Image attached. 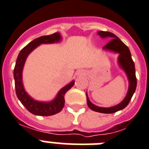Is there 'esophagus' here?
Masks as SVG:
<instances>
[{"mask_svg":"<svg viewBox=\"0 0 149 149\" xmlns=\"http://www.w3.org/2000/svg\"><path fill=\"white\" fill-rule=\"evenodd\" d=\"M82 75H85V73L83 72L82 70H79V71H77V73H76V76H82Z\"/></svg>","mask_w":149,"mask_h":149,"instance_id":"obj_1","label":"esophagus"}]
</instances>
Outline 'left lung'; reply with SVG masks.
Returning a JSON list of instances; mask_svg holds the SVG:
<instances>
[{
    "label": "left lung",
    "mask_w": 149,
    "mask_h": 149,
    "mask_svg": "<svg viewBox=\"0 0 149 149\" xmlns=\"http://www.w3.org/2000/svg\"><path fill=\"white\" fill-rule=\"evenodd\" d=\"M98 35L101 38H112L105 46L103 47V49L120 54L119 57H118V63H119V65L120 66V68L124 70L125 73H126L128 81H129V87H128V93H127L124 100L120 104H116L115 106L110 107V108H102V107L96 106L90 101L88 94L86 93L87 103H88V107L92 111L103 113H115L118 111H120V110H123V108H125L129 103L130 100H131L133 94L134 93L135 90H136V88L135 66L134 63L132 58H131V53H130L129 49L120 38H118L117 36H115L112 33L104 31H99L98 32Z\"/></svg>",
    "instance_id": "1"
}]
</instances>
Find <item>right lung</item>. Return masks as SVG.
Returning a JSON list of instances; mask_svg holds the SVG:
<instances>
[{
  "label": "right lung",
  "instance_id": "add662e5",
  "mask_svg": "<svg viewBox=\"0 0 149 149\" xmlns=\"http://www.w3.org/2000/svg\"><path fill=\"white\" fill-rule=\"evenodd\" d=\"M61 36L59 33H53L49 36H41L29 42L26 47L23 48L18 54L14 68V79L16 95L22 104L30 113L38 116H51L59 113L65 105V95L74 84V81L67 84L61 88L54 100L50 102H39L33 100L25 91L22 81V71L27 56L42 44H53L59 42Z\"/></svg>",
  "mask_w": 149,
  "mask_h": 149
}]
</instances>
